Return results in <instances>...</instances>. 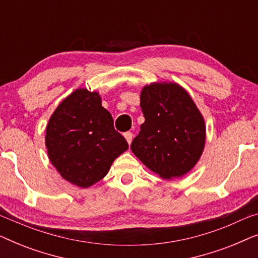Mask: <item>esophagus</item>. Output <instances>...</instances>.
<instances>
[{
  "instance_id": "obj_1",
  "label": "esophagus",
  "mask_w": 258,
  "mask_h": 258,
  "mask_svg": "<svg viewBox=\"0 0 258 258\" xmlns=\"http://www.w3.org/2000/svg\"><path fill=\"white\" fill-rule=\"evenodd\" d=\"M124 137H125L126 142H128L129 144L132 143V141H133V137H134L133 133H130V132H126V133H124Z\"/></svg>"
}]
</instances>
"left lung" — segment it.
<instances>
[{"instance_id": "obj_1", "label": "left lung", "mask_w": 258, "mask_h": 258, "mask_svg": "<svg viewBox=\"0 0 258 258\" xmlns=\"http://www.w3.org/2000/svg\"><path fill=\"white\" fill-rule=\"evenodd\" d=\"M141 109L146 121L133 153L163 178L191 170L202 155L206 125L188 93L176 83H153L141 93Z\"/></svg>"}]
</instances>
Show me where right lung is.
Returning <instances> with one entry per match:
<instances>
[{"label": "right lung", "mask_w": 258, "mask_h": 258, "mask_svg": "<svg viewBox=\"0 0 258 258\" xmlns=\"http://www.w3.org/2000/svg\"><path fill=\"white\" fill-rule=\"evenodd\" d=\"M49 160L67 181L88 188L128 149L97 93L77 89L51 115L45 130Z\"/></svg>", "instance_id": "right-lung-1"}]
</instances>
